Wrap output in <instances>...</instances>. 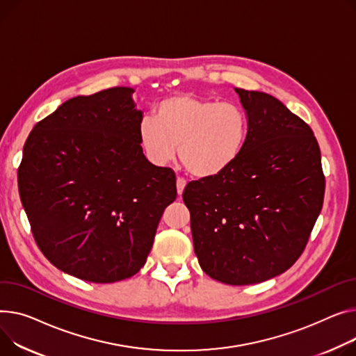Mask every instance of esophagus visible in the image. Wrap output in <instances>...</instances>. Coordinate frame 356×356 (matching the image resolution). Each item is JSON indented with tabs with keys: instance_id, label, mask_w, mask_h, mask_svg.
<instances>
[{
	"instance_id": "1",
	"label": "esophagus",
	"mask_w": 356,
	"mask_h": 356,
	"mask_svg": "<svg viewBox=\"0 0 356 356\" xmlns=\"http://www.w3.org/2000/svg\"><path fill=\"white\" fill-rule=\"evenodd\" d=\"M176 184H177V193L179 195H181L183 193V191H184V187H186V180L183 179V177H177V180H176Z\"/></svg>"
}]
</instances>
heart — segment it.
Here are the masks:
<instances>
[{"label": "heart", "instance_id": "b5f03b06", "mask_svg": "<svg viewBox=\"0 0 356 356\" xmlns=\"http://www.w3.org/2000/svg\"><path fill=\"white\" fill-rule=\"evenodd\" d=\"M249 136V117L236 103L173 94L138 126V138L154 164L170 161L179 147L184 169L200 179L215 177L239 159Z\"/></svg>", "mask_w": 356, "mask_h": 356}]
</instances>
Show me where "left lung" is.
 Here are the masks:
<instances>
[{
    "instance_id": "left-lung-1",
    "label": "left lung",
    "mask_w": 356,
    "mask_h": 356,
    "mask_svg": "<svg viewBox=\"0 0 356 356\" xmlns=\"http://www.w3.org/2000/svg\"><path fill=\"white\" fill-rule=\"evenodd\" d=\"M249 117L246 146L227 170L183 192L199 265L226 285L288 270L319 216L325 176L312 129L273 96L234 88Z\"/></svg>"
}]
</instances>
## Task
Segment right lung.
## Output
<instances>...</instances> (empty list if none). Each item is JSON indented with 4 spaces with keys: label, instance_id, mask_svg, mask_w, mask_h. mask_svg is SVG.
<instances>
[{
    "label": "right lung",
    "instance_id": "obj_1",
    "mask_svg": "<svg viewBox=\"0 0 356 356\" xmlns=\"http://www.w3.org/2000/svg\"><path fill=\"white\" fill-rule=\"evenodd\" d=\"M133 88L63 103L38 122L22 150L18 192L37 246L60 270L94 283L145 266L176 176L140 146Z\"/></svg>",
    "mask_w": 356,
    "mask_h": 356
}]
</instances>
